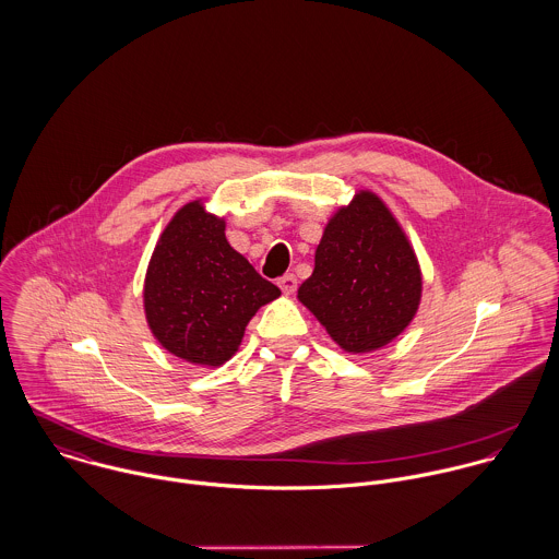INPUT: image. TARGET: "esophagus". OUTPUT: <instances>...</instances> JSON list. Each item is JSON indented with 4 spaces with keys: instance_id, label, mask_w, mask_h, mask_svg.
<instances>
[{
    "instance_id": "1",
    "label": "esophagus",
    "mask_w": 559,
    "mask_h": 559,
    "mask_svg": "<svg viewBox=\"0 0 559 559\" xmlns=\"http://www.w3.org/2000/svg\"><path fill=\"white\" fill-rule=\"evenodd\" d=\"M277 286L282 288V293L293 295V293L297 290V277H295L293 273H286V275H282V277L277 280Z\"/></svg>"
}]
</instances>
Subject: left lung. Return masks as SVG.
Wrapping results in <instances>:
<instances>
[{
  "label": "left lung",
  "instance_id": "left-lung-1",
  "mask_svg": "<svg viewBox=\"0 0 559 559\" xmlns=\"http://www.w3.org/2000/svg\"><path fill=\"white\" fill-rule=\"evenodd\" d=\"M299 299L348 353L392 342L417 312L421 273L388 206L368 191L340 209L317 249Z\"/></svg>",
  "mask_w": 559,
  "mask_h": 559
}]
</instances>
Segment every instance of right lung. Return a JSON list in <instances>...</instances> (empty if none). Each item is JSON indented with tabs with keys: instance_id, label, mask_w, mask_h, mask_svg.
<instances>
[{
	"instance_id": "1",
	"label": "right lung",
	"mask_w": 559,
	"mask_h": 559,
	"mask_svg": "<svg viewBox=\"0 0 559 559\" xmlns=\"http://www.w3.org/2000/svg\"><path fill=\"white\" fill-rule=\"evenodd\" d=\"M224 230V219L200 202L182 206L146 273L144 308L153 333L169 353L200 366L226 364L258 308L280 297Z\"/></svg>"
}]
</instances>
